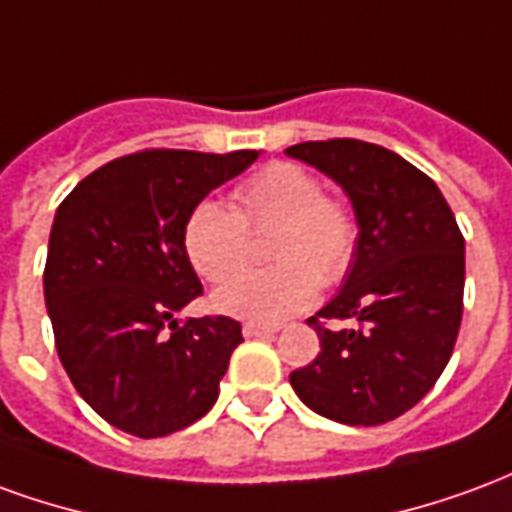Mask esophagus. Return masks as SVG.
Here are the masks:
<instances>
[{
  "label": "esophagus",
  "mask_w": 512,
  "mask_h": 512,
  "mask_svg": "<svg viewBox=\"0 0 512 512\" xmlns=\"http://www.w3.org/2000/svg\"><path fill=\"white\" fill-rule=\"evenodd\" d=\"M279 326H266V323H244V337H271L277 334Z\"/></svg>",
  "instance_id": "obj_1"
}]
</instances>
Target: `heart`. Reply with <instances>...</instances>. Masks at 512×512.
<instances>
[{"label": "heart", "mask_w": 512, "mask_h": 512, "mask_svg": "<svg viewBox=\"0 0 512 512\" xmlns=\"http://www.w3.org/2000/svg\"><path fill=\"white\" fill-rule=\"evenodd\" d=\"M235 211L216 200L197 202L183 224V249L194 271L224 282L251 251V235L279 229L271 269L245 272L213 293V307L249 323H279L310 307L321 282L348 274L359 224L343 202L326 197L323 183L299 164H268L233 191Z\"/></svg>", "instance_id": "heart-1"}]
</instances>
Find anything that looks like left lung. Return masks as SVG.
I'll return each instance as SVG.
<instances>
[{
    "mask_svg": "<svg viewBox=\"0 0 512 512\" xmlns=\"http://www.w3.org/2000/svg\"><path fill=\"white\" fill-rule=\"evenodd\" d=\"M343 186L359 244L343 288L310 326L321 354L290 373L307 406L343 425H384L428 395L463 315V235L439 186L392 150L359 139L285 150ZM326 320H351L329 330Z\"/></svg>",
    "mask_w": 512,
    "mask_h": 512,
    "instance_id": "left-lung-1",
    "label": "left lung"
}]
</instances>
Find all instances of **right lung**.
<instances>
[{
  "label": "right lung",
  "mask_w": 512,
  "mask_h": 512,
  "mask_svg": "<svg viewBox=\"0 0 512 512\" xmlns=\"http://www.w3.org/2000/svg\"><path fill=\"white\" fill-rule=\"evenodd\" d=\"M257 156L142 150L95 169L57 208L43 271L57 354L95 414L131 436L205 417L244 343L233 318L175 315L202 293L186 216Z\"/></svg>",
  "instance_id": "add662e5"
}]
</instances>
